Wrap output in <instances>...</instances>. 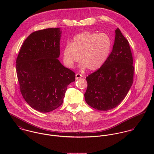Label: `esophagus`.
I'll use <instances>...</instances> for the list:
<instances>
[{"label": "esophagus", "instance_id": "obj_1", "mask_svg": "<svg viewBox=\"0 0 154 154\" xmlns=\"http://www.w3.org/2000/svg\"><path fill=\"white\" fill-rule=\"evenodd\" d=\"M82 77H83V76L81 74H80V73H76V79H78L79 78H81Z\"/></svg>", "mask_w": 154, "mask_h": 154}]
</instances>
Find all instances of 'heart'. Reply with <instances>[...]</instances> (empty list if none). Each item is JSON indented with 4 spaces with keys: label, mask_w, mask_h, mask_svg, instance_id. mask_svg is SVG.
<instances>
[{
    "label": "heart",
    "mask_w": 154,
    "mask_h": 154,
    "mask_svg": "<svg viewBox=\"0 0 154 154\" xmlns=\"http://www.w3.org/2000/svg\"><path fill=\"white\" fill-rule=\"evenodd\" d=\"M111 48L109 36L104 33L84 31L75 35L70 44L63 49V59L67 67H72L79 60V67L89 70L99 69L107 60Z\"/></svg>",
    "instance_id": "b5f03b06"
}]
</instances>
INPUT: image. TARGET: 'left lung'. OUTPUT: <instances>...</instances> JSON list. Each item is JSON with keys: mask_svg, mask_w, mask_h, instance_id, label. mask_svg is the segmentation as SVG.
<instances>
[{"mask_svg": "<svg viewBox=\"0 0 154 154\" xmlns=\"http://www.w3.org/2000/svg\"><path fill=\"white\" fill-rule=\"evenodd\" d=\"M112 50L105 63L86 78L84 94L91 107L107 111L117 107L125 98L133 81L134 67L129 42L117 28Z\"/></svg>", "mask_w": 154, "mask_h": 154, "instance_id": "8db88e82", "label": "left lung"}]
</instances>
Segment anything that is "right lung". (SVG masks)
<instances>
[{
    "instance_id": "1",
    "label": "right lung",
    "mask_w": 154,
    "mask_h": 154,
    "mask_svg": "<svg viewBox=\"0 0 154 154\" xmlns=\"http://www.w3.org/2000/svg\"><path fill=\"white\" fill-rule=\"evenodd\" d=\"M61 34L59 28L31 33L24 41L17 59L22 97L32 108L42 112L60 106L67 86L75 81V73L57 59Z\"/></svg>"
}]
</instances>
